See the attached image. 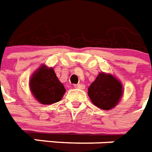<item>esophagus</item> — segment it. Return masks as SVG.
Listing matches in <instances>:
<instances>
[{"label":"esophagus","instance_id":"1","mask_svg":"<svg viewBox=\"0 0 152 152\" xmlns=\"http://www.w3.org/2000/svg\"><path fill=\"white\" fill-rule=\"evenodd\" d=\"M75 88H78V89H84L85 88V86L82 84H77V85H75Z\"/></svg>","mask_w":152,"mask_h":152}]
</instances>
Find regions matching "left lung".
Wrapping results in <instances>:
<instances>
[{
	"mask_svg": "<svg viewBox=\"0 0 152 152\" xmlns=\"http://www.w3.org/2000/svg\"><path fill=\"white\" fill-rule=\"evenodd\" d=\"M119 79L109 73L100 72L88 88V95L95 106L108 110L118 105L123 95Z\"/></svg>",
	"mask_w": 152,
	"mask_h": 152,
	"instance_id": "8db88e82",
	"label": "left lung"
}]
</instances>
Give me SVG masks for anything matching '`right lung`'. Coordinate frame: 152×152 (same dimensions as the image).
<instances>
[{"mask_svg":"<svg viewBox=\"0 0 152 152\" xmlns=\"http://www.w3.org/2000/svg\"><path fill=\"white\" fill-rule=\"evenodd\" d=\"M29 86L36 100L45 105L61 100L66 92L63 83L58 79L54 69L44 64L32 74L29 81Z\"/></svg>","mask_w":152,"mask_h":152,"instance_id":"add662e5","label":"right lung"}]
</instances>
